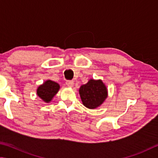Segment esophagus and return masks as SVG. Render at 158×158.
Instances as JSON below:
<instances>
[{
  "label": "esophagus",
  "mask_w": 158,
  "mask_h": 158,
  "mask_svg": "<svg viewBox=\"0 0 158 158\" xmlns=\"http://www.w3.org/2000/svg\"><path fill=\"white\" fill-rule=\"evenodd\" d=\"M66 84L69 87H72L73 86V81H67L66 82Z\"/></svg>",
  "instance_id": "1"
}]
</instances>
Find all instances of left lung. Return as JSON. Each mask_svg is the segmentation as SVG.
Segmentation results:
<instances>
[{
    "instance_id": "8db88e82",
    "label": "left lung",
    "mask_w": 158,
    "mask_h": 158,
    "mask_svg": "<svg viewBox=\"0 0 158 158\" xmlns=\"http://www.w3.org/2000/svg\"><path fill=\"white\" fill-rule=\"evenodd\" d=\"M79 94L84 106L94 110L103 104L108 96V92L101 80L90 79L87 83L81 85Z\"/></svg>"
}]
</instances>
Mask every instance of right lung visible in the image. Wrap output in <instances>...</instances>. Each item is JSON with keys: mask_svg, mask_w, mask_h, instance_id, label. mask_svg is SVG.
<instances>
[{"mask_svg": "<svg viewBox=\"0 0 158 158\" xmlns=\"http://www.w3.org/2000/svg\"><path fill=\"white\" fill-rule=\"evenodd\" d=\"M60 85L51 80H47L37 89V94L41 100L48 103L60 90Z\"/></svg>", "mask_w": 158, "mask_h": 158, "instance_id": "1", "label": "right lung"}]
</instances>
